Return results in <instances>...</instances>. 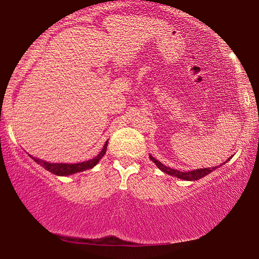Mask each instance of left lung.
Returning <instances> with one entry per match:
<instances>
[{"label": "left lung", "mask_w": 259, "mask_h": 259, "mask_svg": "<svg viewBox=\"0 0 259 259\" xmlns=\"http://www.w3.org/2000/svg\"><path fill=\"white\" fill-rule=\"evenodd\" d=\"M149 158L154 163H155L156 166H158L160 169H161L162 172L167 173V175H169V176L178 177V178L184 179V181H197V179H201L202 177L209 175V173L214 171V169L219 168V166H215V167H210V168L209 167L208 168H199V169H194V171H190V172H181V171H178V169H173L171 167H167V166L162 165V163L158 161V160L154 159L152 155H150Z\"/></svg>", "instance_id": "8db88e82"}]
</instances>
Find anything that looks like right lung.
Returning a JSON list of instances; mask_svg holds the SVG:
<instances>
[{"instance_id":"add662e5","label":"right lung","mask_w":259,"mask_h":259,"mask_svg":"<svg viewBox=\"0 0 259 259\" xmlns=\"http://www.w3.org/2000/svg\"><path fill=\"white\" fill-rule=\"evenodd\" d=\"M106 148H107V142L105 143V146H104L103 150L98 154L96 158L87 160V161H83V162H78V163H50L47 161H42V160H40V159L33 158V156H31V155L29 156H31V158L33 159L35 162L40 163L42 167H44L45 169H48L49 172L54 173V175L69 176V175H73V173L82 172V171H86V169L94 167V166L99 162V160L103 158L104 154L106 153Z\"/></svg>"}]
</instances>
